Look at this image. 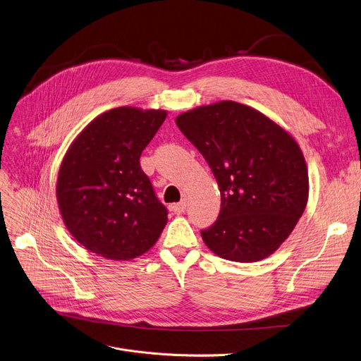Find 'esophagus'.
<instances>
[{"instance_id":"1","label":"esophagus","mask_w":361,"mask_h":361,"mask_svg":"<svg viewBox=\"0 0 361 361\" xmlns=\"http://www.w3.org/2000/svg\"><path fill=\"white\" fill-rule=\"evenodd\" d=\"M185 207H187L185 200H181L180 203H174V204H171V210H173L174 213H177V214L184 213V212H185Z\"/></svg>"}]
</instances>
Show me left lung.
<instances>
[{
  "label": "left lung",
  "instance_id": "1",
  "mask_svg": "<svg viewBox=\"0 0 361 361\" xmlns=\"http://www.w3.org/2000/svg\"><path fill=\"white\" fill-rule=\"evenodd\" d=\"M176 123L203 155L221 191L218 219L200 232L204 244L238 262L273 254L307 203V168L295 139L235 102L185 111Z\"/></svg>",
  "mask_w": 361,
  "mask_h": 361
}]
</instances>
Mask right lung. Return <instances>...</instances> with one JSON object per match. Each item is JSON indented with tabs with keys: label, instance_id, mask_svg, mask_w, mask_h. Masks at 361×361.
Instances as JSON below:
<instances>
[{
	"label": "right lung",
	"instance_id": "1",
	"mask_svg": "<svg viewBox=\"0 0 361 361\" xmlns=\"http://www.w3.org/2000/svg\"><path fill=\"white\" fill-rule=\"evenodd\" d=\"M166 113L135 107L109 110L78 135L58 177L62 219L88 251L110 259H132L147 252L166 225L139 158Z\"/></svg>",
	"mask_w": 361,
	"mask_h": 361
}]
</instances>
